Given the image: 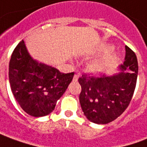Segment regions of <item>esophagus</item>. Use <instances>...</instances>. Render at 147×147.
I'll return each mask as SVG.
<instances>
[{
    "label": "esophagus",
    "instance_id": "esophagus-1",
    "mask_svg": "<svg viewBox=\"0 0 147 147\" xmlns=\"http://www.w3.org/2000/svg\"><path fill=\"white\" fill-rule=\"evenodd\" d=\"M78 78H79L78 74H75V75L74 76L73 81H74V82H78Z\"/></svg>",
    "mask_w": 147,
    "mask_h": 147
}]
</instances>
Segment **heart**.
I'll return each instance as SVG.
<instances>
[{
  "instance_id": "heart-1",
  "label": "heart",
  "mask_w": 147,
  "mask_h": 147,
  "mask_svg": "<svg viewBox=\"0 0 147 147\" xmlns=\"http://www.w3.org/2000/svg\"><path fill=\"white\" fill-rule=\"evenodd\" d=\"M110 48V47H109ZM114 58H108V59H97L96 61H93L92 63H90L89 65V69L92 70V71H98L100 70L105 66L109 65V63Z\"/></svg>"
}]
</instances>
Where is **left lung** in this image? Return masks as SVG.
<instances>
[{
  "label": "left lung",
  "instance_id": "8db88e82",
  "mask_svg": "<svg viewBox=\"0 0 147 147\" xmlns=\"http://www.w3.org/2000/svg\"><path fill=\"white\" fill-rule=\"evenodd\" d=\"M125 61L118 74L94 77L83 74L79 100L85 117L97 124H106L118 118L128 107L134 94L138 65L135 52L126 46Z\"/></svg>",
  "mask_w": 147,
  "mask_h": 147
}]
</instances>
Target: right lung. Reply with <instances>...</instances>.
Instances as JSON below:
<instances>
[{
	"instance_id": "obj_1",
	"label": "right lung",
	"mask_w": 147,
	"mask_h": 147,
	"mask_svg": "<svg viewBox=\"0 0 147 147\" xmlns=\"http://www.w3.org/2000/svg\"><path fill=\"white\" fill-rule=\"evenodd\" d=\"M74 73L63 74L29 55L25 42H19L9 62L11 89L22 109L34 117L49 115L72 82Z\"/></svg>"
}]
</instances>
